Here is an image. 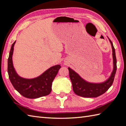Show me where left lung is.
Here are the masks:
<instances>
[{"label":"left lung","instance_id":"obj_1","mask_svg":"<svg viewBox=\"0 0 126 126\" xmlns=\"http://www.w3.org/2000/svg\"><path fill=\"white\" fill-rule=\"evenodd\" d=\"M112 50L114 68L111 76L106 81L101 83H92L83 79L75 71L68 67L69 76L72 84L73 90L78 96L83 97H97L104 94L112 85L116 74V58L113 44L109 38Z\"/></svg>","mask_w":126,"mask_h":126}]
</instances>
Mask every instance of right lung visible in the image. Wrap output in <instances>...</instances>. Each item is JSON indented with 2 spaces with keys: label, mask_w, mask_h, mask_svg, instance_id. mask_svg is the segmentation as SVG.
<instances>
[{
  "label": "right lung",
  "mask_w": 126,
  "mask_h": 126,
  "mask_svg": "<svg viewBox=\"0 0 126 126\" xmlns=\"http://www.w3.org/2000/svg\"><path fill=\"white\" fill-rule=\"evenodd\" d=\"M15 43L16 41L12 45L7 61V72L13 86L20 94L26 98H37L48 95L52 91V82L61 68L60 65L51 67L36 78H22L16 73L13 65L12 55Z\"/></svg>",
  "instance_id": "obj_1"
}]
</instances>
